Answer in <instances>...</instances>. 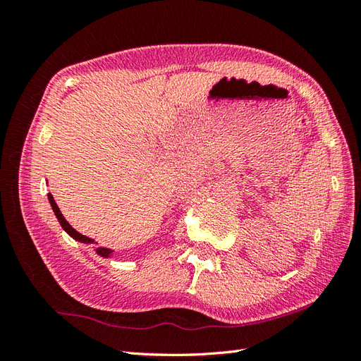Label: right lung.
I'll use <instances>...</instances> for the list:
<instances>
[{"mask_svg":"<svg viewBox=\"0 0 361 361\" xmlns=\"http://www.w3.org/2000/svg\"><path fill=\"white\" fill-rule=\"evenodd\" d=\"M48 200H50V203H51V208H53V211H54V214H56V217H57V220H59V223L62 225V228L70 233V235L74 238V240H77V241H82V243H94V240L92 238H90V237H85V235H82V233H79L77 232L70 223H68L66 220H65V217L62 216V212H61V209H59V207H57V203L54 202V199H53V196L51 194H48ZM112 250L111 249H106V247H99L97 249V253H99V255H102V257H109V253H111Z\"/></svg>","mask_w":361,"mask_h":361,"instance_id":"add662e5","label":"right lung"}]
</instances>
